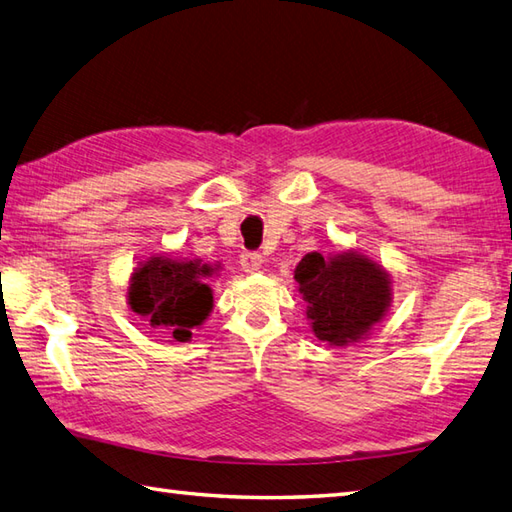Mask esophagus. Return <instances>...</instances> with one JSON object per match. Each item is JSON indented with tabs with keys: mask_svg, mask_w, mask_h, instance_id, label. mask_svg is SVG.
Masks as SVG:
<instances>
[{
	"mask_svg": "<svg viewBox=\"0 0 512 512\" xmlns=\"http://www.w3.org/2000/svg\"><path fill=\"white\" fill-rule=\"evenodd\" d=\"M239 264H242L246 273H257V270L262 268L264 259H262V255L255 253V250H246V253L239 257Z\"/></svg>",
	"mask_w": 512,
	"mask_h": 512,
	"instance_id": "esophagus-1",
	"label": "esophagus"
}]
</instances>
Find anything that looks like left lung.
I'll return each instance as SVG.
<instances>
[{"mask_svg":"<svg viewBox=\"0 0 512 512\" xmlns=\"http://www.w3.org/2000/svg\"><path fill=\"white\" fill-rule=\"evenodd\" d=\"M295 279L314 336L336 347L365 341L394 299L391 275L358 250L330 257L308 253L297 264Z\"/></svg>","mask_w":512,"mask_h":512,"instance_id":"1","label":"left lung"}]
</instances>
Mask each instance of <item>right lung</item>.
Returning a JSON list of instances; mask_svg holds the SVG:
<instances>
[{
	"instance_id": "add662e5",
	"label": "right lung",
	"mask_w": 512,
	"mask_h": 512,
	"mask_svg": "<svg viewBox=\"0 0 512 512\" xmlns=\"http://www.w3.org/2000/svg\"><path fill=\"white\" fill-rule=\"evenodd\" d=\"M217 270L220 264H204L202 259L151 255L129 277V310L169 343H187L193 328H200L213 310V290L206 281Z\"/></svg>"
}]
</instances>
